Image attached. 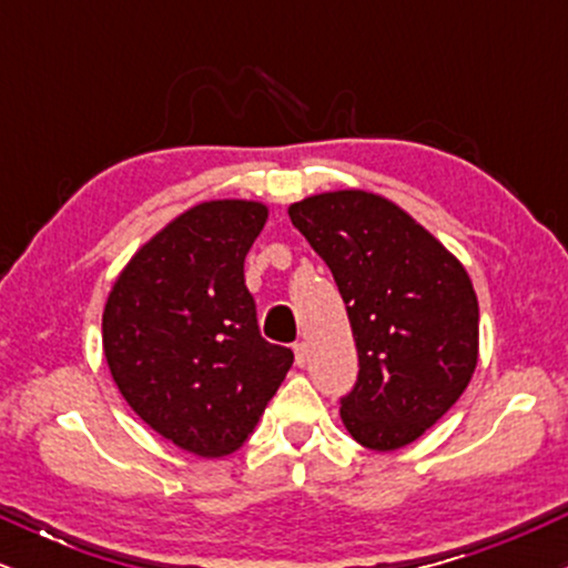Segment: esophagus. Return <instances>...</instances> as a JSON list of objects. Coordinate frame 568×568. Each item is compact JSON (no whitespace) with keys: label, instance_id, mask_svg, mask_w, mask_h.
Returning <instances> with one entry per match:
<instances>
[{"label":"esophagus","instance_id":"esophagus-1","mask_svg":"<svg viewBox=\"0 0 568 568\" xmlns=\"http://www.w3.org/2000/svg\"><path fill=\"white\" fill-rule=\"evenodd\" d=\"M293 355H296V366H304V363H306V344L304 342L293 344Z\"/></svg>","mask_w":568,"mask_h":568}]
</instances>
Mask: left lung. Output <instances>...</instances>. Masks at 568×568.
I'll return each mask as SVG.
<instances>
[{
    "label": "left lung",
    "instance_id": "8db88e82",
    "mask_svg": "<svg viewBox=\"0 0 568 568\" xmlns=\"http://www.w3.org/2000/svg\"><path fill=\"white\" fill-rule=\"evenodd\" d=\"M288 216L347 304L357 379L338 400L344 427L374 452L408 446L459 400L478 363L465 266L379 194H317Z\"/></svg>",
    "mask_w": 568,
    "mask_h": 568
}]
</instances>
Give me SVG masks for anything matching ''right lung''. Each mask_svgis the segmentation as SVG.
Instances as JSON below:
<instances>
[{
	"label": "right lung",
	"instance_id": "right-lung-1",
	"mask_svg": "<svg viewBox=\"0 0 568 568\" xmlns=\"http://www.w3.org/2000/svg\"><path fill=\"white\" fill-rule=\"evenodd\" d=\"M266 207L194 205L130 258L103 310V352L128 406L184 452L243 446L293 363L258 331L245 256Z\"/></svg>",
	"mask_w": 568,
	"mask_h": 568
}]
</instances>
